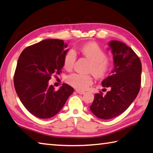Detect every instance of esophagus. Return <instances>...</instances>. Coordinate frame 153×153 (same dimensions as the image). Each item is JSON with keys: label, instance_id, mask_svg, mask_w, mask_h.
Returning a JSON list of instances; mask_svg holds the SVG:
<instances>
[{"label": "esophagus", "instance_id": "esophagus-1", "mask_svg": "<svg viewBox=\"0 0 153 153\" xmlns=\"http://www.w3.org/2000/svg\"><path fill=\"white\" fill-rule=\"evenodd\" d=\"M76 93H77L78 94H83L85 93V92L79 91V90H76Z\"/></svg>", "mask_w": 153, "mask_h": 153}]
</instances>
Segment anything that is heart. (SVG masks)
<instances>
[{"mask_svg":"<svg viewBox=\"0 0 153 153\" xmlns=\"http://www.w3.org/2000/svg\"><path fill=\"white\" fill-rule=\"evenodd\" d=\"M80 53L91 60L88 71L93 73L97 77H102L108 71L111 66V59L106 55L103 48L95 42H88L80 48ZM76 59V54L73 49L65 54L63 65L67 70L73 68ZM67 83L79 90H84L93 84V80L90 74L72 73L66 79Z\"/></svg>","mask_w":153,"mask_h":153,"instance_id":"heart-1","label":"heart"}]
</instances>
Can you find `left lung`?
<instances>
[{
  "mask_svg": "<svg viewBox=\"0 0 153 153\" xmlns=\"http://www.w3.org/2000/svg\"><path fill=\"white\" fill-rule=\"evenodd\" d=\"M114 67L111 74L102 80L103 87L109 88L106 95L95 94L91 112L101 119H111L127 109L139 93L142 65L132 48L118 41L109 42Z\"/></svg>",
  "mask_w": 153,
  "mask_h": 153,
  "instance_id": "left-lung-1",
  "label": "left lung"
}]
</instances>
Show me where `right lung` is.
Here are the masks:
<instances>
[{
    "mask_svg": "<svg viewBox=\"0 0 153 153\" xmlns=\"http://www.w3.org/2000/svg\"><path fill=\"white\" fill-rule=\"evenodd\" d=\"M67 47L62 40L46 39L25 48L17 62L14 75L16 94L25 107L40 119L56 115L74 92L65 83L58 91L48 85L52 76L61 73Z\"/></svg>",
    "mask_w": 153,
    "mask_h": 153,
    "instance_id": "right-lung-1",
    "label": "right lung"
}]
</instances>
